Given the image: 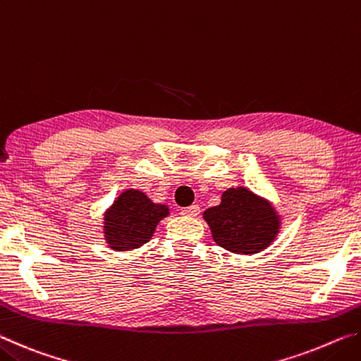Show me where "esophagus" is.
Wrapping results in <instances>:
<instances>
[{"mask_svg": "<svg viewBox=\"0 0 361 361\" xmlns=\"http://www.w3.org/2000/svg\"><path fill=\"white\" fill-rule=\"evenodd\" d=\"M199 213H200V209H199V205H195V204L181 210V215H185V216H197Z\"/></svg>", "mask_w": 361, "mask_h": 361, "instance_id": "1", "label": "esophagus"}]
</instances>
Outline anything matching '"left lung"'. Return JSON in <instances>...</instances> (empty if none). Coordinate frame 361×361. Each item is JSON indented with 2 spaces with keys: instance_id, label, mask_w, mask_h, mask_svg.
<instances>
[{
  "instance_id": "8db88e82",
  "label": "left lung",
  "mask_w": 361,
  "mask_h": 361,
  "mask_svg": "<svg viewBox=\"0 0 361 361\" xmlns=\"http://www.w3.org/2000/svg\"><path fill=\"white\" fill-rule=\"evenodd\" d=\"M202 216L219 247L245 256L272 245L283 219L271 200L245 186L226 189L219 205L207 209Z\"/></svg>"
}]
</instances>
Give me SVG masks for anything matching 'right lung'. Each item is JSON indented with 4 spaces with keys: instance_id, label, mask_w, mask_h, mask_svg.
Listing matches in <instances>:
<instances>
[{
    "instance_id": "obj_1",
    "label": "right lung",
    "mask_w": 361,
    "mask_h": 361,
    "mask_svg": "<svg viewBox=\"0 0 361 361\" xmlns=\"http://www.w3.org/2000/svg\"><path fill=\"white\" fill-rule=\"evenodd\" d=\"M169 215L166 204L152 202L140 189H124L103 213V239L113 252H132L148 243L157 224Z\"/></svg>"
}]
</instances>
